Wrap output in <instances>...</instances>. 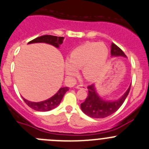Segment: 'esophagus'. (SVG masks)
Returning a JSON list of instances; mask_svg holds the SVG:
<instances>
[{"instance_id":"34e87169","label":"esophagus","mask_w":149,"mask_h":149,"mask_svg":"<svg viewBox=\"0 0 149 149\" xmlns=\"http://www.w3.org/2000/svg\"><path fill=\"white\" fill-rule=\"evenodd\" d=\"M76 88L77 89H83V90H87V87L84 84H79L76 86Z\"/></svg>"}]
</instances>
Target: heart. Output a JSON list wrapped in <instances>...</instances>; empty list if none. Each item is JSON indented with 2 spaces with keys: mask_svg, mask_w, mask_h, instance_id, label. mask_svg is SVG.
I'll return each mask as SVG.
<instances>
[{
  "mask_svg": "<svg viewBox=\"0 0 149 149\" xmlns=\"http://www.w3.org/2000/svg\"><path fill=\"white\" fill-rule=\"evenodd\" d=\"M108 49L103 43H85L73 49L65 64V73L73 77L81 68L88 79L100 77L104 73L108 58Z\"/></svg>",
  "mask_w": 149,
  "mask_h": 149,
  "instance_id": "1",
  "label": "heart"
}]
</instances>
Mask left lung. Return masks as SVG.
<instances>
[{"label": "left lung", "mask_w": 149, "mask_h": 149, "mask_svg": "<svg viewBox=\"0 0 149 149\" xmlns=\"http://www.w3.org/2000/svg\"><path fill=\"white\" fill-rule=\"evenodd\" d=\"M111 55L112 57H126L123 50L112 43L111 46ZM130 84L125 93L117 100H106L98 94L95 84L88 87V96L86 100L81 104V109L83 113L91 118H105L116 112L121 107L131 89Z\"/></svg>", "instance_id": "obj_1"}]
</instances>
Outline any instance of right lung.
Returning a JSON list of instances; mask_svg holds the SVG:
<instances>
[{"label": "right lung", "instance_id": "right-lung-1", "mask_svg": "<svg viewBox=\"0 0 149 149\" xmlns=\"http://www.w3.org/2000/svg\"><path fill=\"white\" fill-rule=\"evenodd\" d=\"M64 37H58V36H50V35H45V36H40L38 38H35L29 41L28 44H35V43H45L48 45H51L56 48H59L60 45L63 43L64 41ZM69 90L68 87L65 88H61L58 91V92L53 96L52 97L49 98L45 101L38 102H30L29 100L23 98L24 101L26 102L28 106L33 108L35 111H49L50 110H53L58 106L62 100L63 96H65V93Z\"/></svg>", "mask_w": 149, "mask_h": 149}]
</instances>
